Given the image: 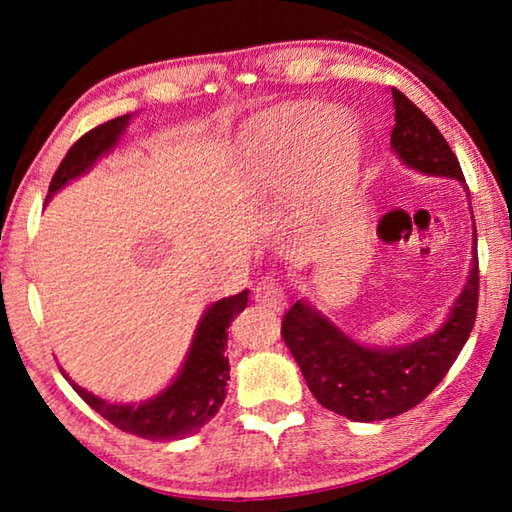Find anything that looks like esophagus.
<instances>
[{
    "instance_id": "obj_1",
    "label": "esophagus",
    "mask_w": 512,
    "mask_h": 512,
    "mask_svg": "<svg viewBox=\"0 0 512 512\" xmlns=\"http://www.w3.org/2000/svg\"><path fill=\"white\" fill-rule=\"evenodd\" d=\"M255 300L262 302L264 307L282 309L284 305H287V291H284V282H280L273 275L262 277L255 287Z\"/></svg>"
}]
</instances>
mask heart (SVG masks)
Listing matches in <instances>:
<instances>
[{"label":"heart","instance_id":"b5f03b06","mask_svg":"<svg viewBox=\"0 0 512 512\" xmlns=\"http://www.w3.org/2000/svg\"><path fill=\"white\" fill-rule=\"evenodd\" d=\"M309 119V112H298L296 117H291L289 124H284L280 131L268 133L259 137L253 146V160L255 167L264 173L268 178H284L293 167V162L298 158L300 151V135H302V124ZM329 131L336 135H350L352 126L345 119H334Z\"/></svg>","mask_w":512,"mask_h":512}]
</instances>
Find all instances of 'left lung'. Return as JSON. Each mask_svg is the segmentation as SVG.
Returning <instances> with one entry per match:
<instances>
[{"label":"left lung","mask_w":512,"mask_h":512,"mask_svg":"<svg viewBox=\"0 0 512 512\" xmlns=\"http://www.w3.org/2000/svg\"><path fill=\"white\" fill-rule=\"evenodd\" d=\"M391 94V146L397 158L427 176L461 180L467 189L461 164L436 124L400 90L393 88ZM474 246L470 277L443 327L402 348H366L305 300L284 314L282 339L298 361L309 391L325 409L354 422H379L418 406L443 381L470 339L479 307V255Z\"/></svg>","instance_id":"obj_1"}]
</instances>
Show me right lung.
<instances>
[{
  "label": "right lung",
  "instance_id": "obj_1",
  "mask_svg": "<svg viewBox=\"0 0 512 512\" xmlns=\"http://www.w3.org/2000/svg\"><path fill=\"white\" fill-rule=\"evenodd\" d=\"M128 121H131V115L110 119L85 133L79 142H74L51 178L47 201L69 180L88 171L101 155H106L124 135ZM246 305L248 289L237 296L216 300L212 307H207L178 377L162 393L142 404H110L74 384L65 370L60 372L101 418H106L121 431L146 440H180L194 436L219 413L225 395H228L230 363L225 354L228 327Z\"/></svg>",
  "mask_w": 512,
  "mask_h": 512
}]
</instances>
